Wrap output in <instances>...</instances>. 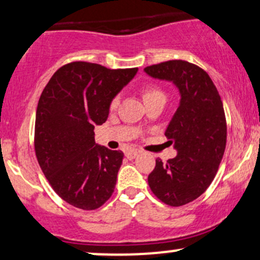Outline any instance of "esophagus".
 I'll return each instance as SVG.
<instances>
[{"mask_svg":"<svg viewBox=\"0 0 260 260\" xmlns=\"http://www.w3.org/2000/svg\"><path fill=\"white\" fill-rule=\"evenodd\" d=\"M138 154H139L138 150L132 149V150H128V152H125V156H127L128 159H135Z\"/></svg>","mask_w":260,"mask_h":260,"instance_id":"obj_1","label":"esophagus"}]
</instances>
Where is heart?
Instances as JSON below:
<instances>
[{
    "label": "heart",
    "instance_id": "heart-1",
    "mask_svg": "<svg viewBox=\"0 0 260 260\" xmlns=\"http://www.w3.org/2000/svg\"><path fill=\"white\" fill-rule=\"evenodd\" d=\"M142 98H143V101L145 105L152 104L153 101L159 99H164L165 100V92L161 90L160 87L158 86H145L143 90H142ZM119 104V98L118 96H115L112 100L110 101V110H116L117 106Z\"/></svg>",
    "mask_w": 260,
    "mask_h": 260
}]
</instances>
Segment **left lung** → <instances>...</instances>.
I'll use <instances>...</instances> for the list:
<instances>
[{
    "label": "left lung",
    "mask_w": 260,
    "mask_h": 260,
    "mask_svg": "<svg viewBox=\"0 0 260 260\" xmlns=\"http://www.w3.org/2000/svg\"><path fill=\"white\" fill-rule=\"evenodd\" d=\"M152 78L173 81L181 95L180 105L165 131L178 150L148 176L154 195L169 206H182L201 196L215 179L223 158L227 123L223 104L204 69L185 60H169L144 69Z\"/></svg>",
    "instance_id": "left-lung-1"
}]
</instances>
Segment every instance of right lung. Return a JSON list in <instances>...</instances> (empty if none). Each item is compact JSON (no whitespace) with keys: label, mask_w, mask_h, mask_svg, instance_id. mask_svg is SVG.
<instances>
[{"label":"right lung","mask_w":260,"mask_h":260,"mask_svg":"<svg viewBox=\"0 0 260 260\" xmlns=\"http://www.w3.org/2000/svg\"><path fill=\"white\" fill-rule=\"evenodd\" d=\"M137 71L73 61L59 68L43 90L34 150L50 186L71 206L96 210L115 191L123 153L96 145L93 129L106 122L110 101Z\"/></svg>","instance_id":"add662e5"}]
</instances>
